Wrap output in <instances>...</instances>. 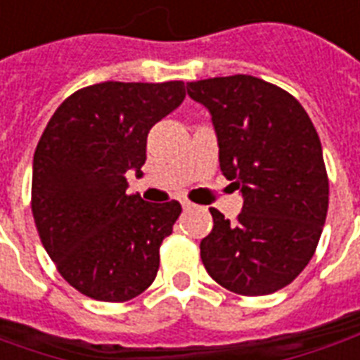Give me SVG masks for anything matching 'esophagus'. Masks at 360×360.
Masks as SVG:
<instances>
[{"label": "esophagus", "mask_w": 360, "mask_h": 360, "mask_svg": "<svg viewBox=\"0 0 360 360\" xmlns=\"http://www.w3.org/2000/svg\"><path fill=\"white\" fill-rule=\"evenodd\" d=\"M181 206H183L185 210H191V208H195V204L191 202V200H187V198H183V200H181Z\"/></svg>", "instance_id": "34e87169"}]
</instances>
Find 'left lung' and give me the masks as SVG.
Returning <instances> with one entry per match:
<instances>
[{
	"instance_id": "8db88e82",
	"label": "left lung",
	"mask_w": 360,
	"mask_h": 360,
	"mask_svg": "<svg viewBox=\"0 0 360 360\" xmlns=\"http://www.w3.org/2000/svg\"><path fill=\"white\" fill-rule=\"evenodd\" d=\"M187 94L210 111L221 173L243 193L237 224L210 210L204 268L233 293H274L309 264L328 214L316 129L289 92L250 75L187 82Z\"/></svg>"
}]
</instances>
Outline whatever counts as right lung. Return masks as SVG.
<instances>
[{
    "instance_id": "add662e5",
    "label": "right lung",
    "mask_w": 360,
    "mask_h": 360,
    "mask_svg": "<svg viewBox=\"0 0 360 360\" xmlns=\"http://www.w3.org/2000/svg\"><path fill=\"white\" fill-rule=\"evenodd\" d=\"M185 100V82H100L51 115L32 164V216L44 249L69 285L123 302L152 285L177 200L144 202L125 173L146 162L152 127Z\"/></svg>"
}]
</instances>
